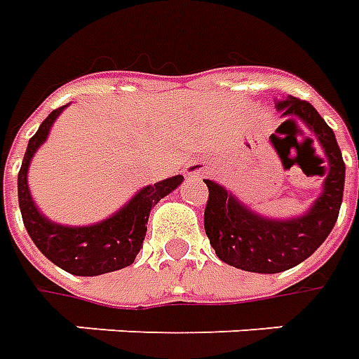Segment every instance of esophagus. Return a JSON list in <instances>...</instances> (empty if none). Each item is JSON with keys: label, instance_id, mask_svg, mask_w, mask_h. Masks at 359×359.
I'll list each match as a JSON object with an SVG mask.
<instances>
[{"label": "esophagus", "instance_id": "34e87169", "mask_svg": "<svg viewBox=\"0 0 359 359\" xmlns=\"http://www.w3.org/2000/svg\"><path fill=\"white\" fill-rule=\"evenodd\" d=\"M188 177H202L203 175V165L200 161H194V163H190L187 167Z\"/></svg>", "mask_w": 359, "mask_h": 359}]
</instances>
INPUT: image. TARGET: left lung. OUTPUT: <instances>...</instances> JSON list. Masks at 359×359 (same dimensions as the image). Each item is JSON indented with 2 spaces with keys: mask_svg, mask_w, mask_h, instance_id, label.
Returning <instances> with one entry per match:
<instances>
[{
  "mask_svg": "<svg viewBox=\"0 0 359 359\" xmlns=\"http://www.w3.org/2000/svg\"><path fill=\"white\" fill-rule=\"evenodd\" d=\"M285 123L302 118L316 133L329 159L323 194L311 210L298 219H265L242 205L229 190L213 180H205L210 196L203 211V226L210 244L221 262L252 273H280L302 264L316 252L339 219L344 192V161L332 128L325 123L311 103L286 97L277 103ZM283 123V125H285ZM273 142L277 140L271 136ZM313 144V140H309Z\"/></svg>",
  "mask_w": 359,
  "mask_h": 359,
  "instance_id": "1",
  "label": "left lung"
}]
</instances>
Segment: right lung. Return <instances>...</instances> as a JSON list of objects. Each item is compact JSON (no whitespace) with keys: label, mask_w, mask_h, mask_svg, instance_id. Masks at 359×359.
<instances>
[{"label":"right lung","mask_w":359,"mask_h":359,"mask_svg":"<svg viewBox=\"0 0 359 359\" xmlns=\"http://www.w3.org/2000/svg\"><path fill=\"white\" fill-rule=\"evenodd\" d=\"M63 109L65 105L51 111L43 118L38 133L28 142L27 154L20 165L19 180H17L22 223L43 256L71 275L95 277V275L128 267L142 248V242L148 231L146 225H148L149 211L161 198L179 187L182 182V175L156 182L154 187L142 188L123 210L97 225L63 226L51 223L50 219H46L36 210L28 192L27 172L36 149L48 138L50 126Z\"/></svg>","instance_id":"right-lung-1"}]
</instances>
